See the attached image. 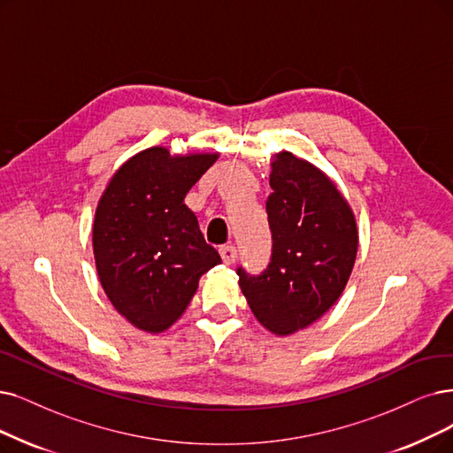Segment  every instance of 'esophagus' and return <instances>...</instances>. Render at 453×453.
Wrapping results in <instances>:
<instances>
[{
	"mask_svg": "<svg viewBox=\"0 0 453 453\" xmlns=\"http://www.w3.org/2000/svg\"><path fill=\"white\" fill-rule=\"evenodd\" d=\"M219 252H221V258H223V262L226 265H232L234 262L238 260V250H236V247H234V245H225V247L219 249Z\"/></svg>",
	"mask_w": 453,
	"mask_h": 453,
	"instance_id": "1",
	"label": "esophagus"
}]
</instances>
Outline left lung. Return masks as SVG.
I'll list each match as a JSON object with an SVG mask.
<instances>
[{
	"mask_svg": "<svg viewBox=\"0 0 453 453\" xmlns=\"http://www.w3.org/2000/svg\"><path fill=\"white\" fill-rule=\"evenodd\" d=\"M265 210L273 234L262 275L240 267V288L267 331L294 334L319 319L342 296L355 265L358 230L349 203L311 161L279 152L271 161Z\"/></svg>",
	"mask_w": 453,
	"mask_h": 453,
	"instance_id": "1",
	"label": "left lung"
}]
</instances>
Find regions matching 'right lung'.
I'll use <instances>...</instances> for the list:
<instances>
[{
    "instance_id": "right-lung-1",
    "label": "right lung",
    "mask_w": 453,
    "mask_h": 453,
    "mask_svg": "<svg viewBox=\"0 0 453 453\" xmlns=\"http://www.w3.org/2000/svg\"><path fill=\"white\" fill-rule=\"evenodd\" d=\"M219 154L141 150L115 171L93 223L98 279L115 311L144 333L182 316L198 280L221 262L184 204Z\"/></svg>"
}]
</instances>
